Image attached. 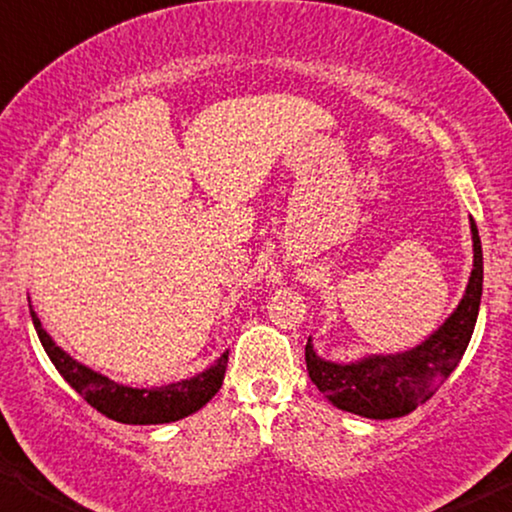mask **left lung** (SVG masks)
I'll return each mask as SVG.
<instances>
[{
	"label": "left lung",
	"mask_w": 512,
	"mask_h": 512,
	"mask_svg": "<svg viewBox=\"0 0 512 512\" xmlns=\"http://www.w3.org/2000/svg\"><path fill=\"white\" fill-rule=\"evenodd\" d=\"M471 239H474V269L462 301L421 345L398 354H372L352 363H335L319 356L312 347V338H308L305 345L308 375L333 407L375 421L400 418L430 400L437 388L451 377L469 347L478 319L480 296H483V248L474 218H471Z\"/></svg>",
	"instance_id": "obj_1"
}]
</instances>
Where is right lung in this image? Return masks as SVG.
<instances>
[{"label": "right lung", "mask_w": 512, "mask_h": 512, "mask_svg": "<svg viewBox=\"0 0 512 512\" xmlns=\"http://www.w3.org/2000/svg\"><path fill=\"white\" fill-rule=\"evenodd\" d=\"M32 322L38 333V340L50 356V361L59 370V375L85 398L91 407L101 411L103 416L112 418L117 423L126 425H160L174 423L179 418H186L202 409L213 395L220 391L227 370L225 352L216 363L200 375L181 379L177 384H167L160 388H133L117 384L101 372H94L87 365L75 361L68 356L55 340L50 338L48 331L41 326V319L32 310Z\"/></svg>", "instance_id": "obj_1"}]
</instances>
